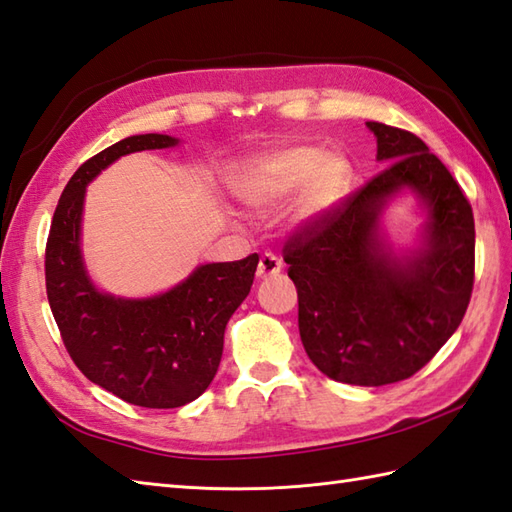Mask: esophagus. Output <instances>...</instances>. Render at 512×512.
<instances>
[{"instance_id": "esophagus-1", "label": "esophagus", "mask_w": 512, "mask_h": 512, "mask_svg": "<svg viewBox=\"0 0 512 512\" xmlns=\"http://www.w3.org/2000/svg\"><path fill=\"white\" fill-rule=\"evenodd\" d=\"M280 271H282V260L278 256H274V254H263V256H260L258 269H256V276L260 280L276 276V274H280Z\"/></svg>"}]
</instances>
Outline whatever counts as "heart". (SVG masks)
Instances as JSON below:
<instances>
[{
	"label": "heart",
	"instance_id": "heart-1",
	"mask_svg": "<svg viewBox=\"0 0 512 512\" xmlns=\"http://www.w3.org/2000/svg\"><path fill=\"white\" fill-rule=\"evenodd\" d=\"M350 181V164L337 153L315 146H295L269 155L241 184V195L254 206H278L298 195V212L311 219L331 210L344 197Z\"/></svg>",
	"mask_w": 512,
	"mask_h": 512
}]
</instances>
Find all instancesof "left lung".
I'll return each mask as SVG.
<instances>
[{
    "instance_id": "obj_1",
    "label": "left lung",
    "mask_w": 512,
    "mask_h": 512,
    "mask_svg": "<svg viewBox=\"0 0 512 512\" xmlns=\"http://www.w3.org/2000/svg\"><path fill=\"white\" fill-rule=\"evenodd\" d=\"M377 160L390 162L335 208L306 221L282 249L298 289L306 355L350 385L410 379L456 333L471 300L475 223L458 181L414 133L368 122ZM410 187L428 208L424 247L399 259L378 217Z\"/></svg>"
}]
</instances>
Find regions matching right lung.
I'll use <instances>...</instances> for the list:
<instances>
[{
  "instance_id": "add662e5",
  "label": "right lung",
  "mask_w": 512,
  "mask_h": 512,
  "mask_svg": "<svg viewBox=\"0 0 512 512\" xmlns=\"http://www.w3.org/2000/svg\"><path fill=\"white\" fill-rule=\"evenodd\" d=\"M170 135H131L81 164L54 210L45 245V291L63 344L85 377L131 405L170 410L208 390L227 320L252 289L258 254L197 267L177 287L144 300L102 293L81 254L85 188L122 155L168 149Z\"/></svg>"
}]
</instances>
